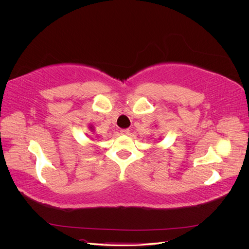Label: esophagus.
<instances>
[{
  "label": "esophagus",
  "mask_w": 249,
  "mask_h": 249,
  "mask_svg": "<svg viewBox=\"0 0 249 249\" xmlns=\"http://www.w3.org/2000/svg\"><path fill=\"white\" fill-rule=\"evenodd\" d=\"M129 133H130L129 129H122V130H120V134H123V135H127Z\"/></svg>",
  "instance_id": "obj_1"
}]
</instances>
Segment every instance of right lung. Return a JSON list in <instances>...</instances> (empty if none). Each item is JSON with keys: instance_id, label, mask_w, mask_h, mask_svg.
<instances>
[{"instance_id": "1", "label": "right lung", "mask_w": 249, "mask_h": 249, "mask_svg": "<svg viewBox=\"0 0 249 249\" xmlns=\"http://www.w3.org/2000/svg\"><path fill=\"white\" fill-rule=\"evenodd\" d=\"M89 127H90V130H93V129H92V126H89Z\"/></svg>"}]
</instances>
